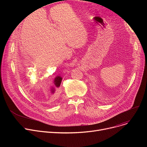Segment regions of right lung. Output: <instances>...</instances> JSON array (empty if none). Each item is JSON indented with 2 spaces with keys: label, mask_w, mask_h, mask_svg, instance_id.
<instances>
[{
  "label": "right lung",
  "mask_w": 147,
  "mask_h": 147,
  "mask_svg": "<svg viewBox=\"0 0 147 147\" xmlns=\"http://www.w3.org/2000/svg\"><path fill=\"white\" fill-rule=\"evenodd\" d=\"M61 81H62V78H61L60 76H57V77H56L55 80H54V81H53L54 84H55V86H54V87H52L51 89V92H52V94H53L54 92H55V88L56 87H57V88H58V87L60 86Z\"/></svg>",
  "instance_id": "1"
}]
</instances>
